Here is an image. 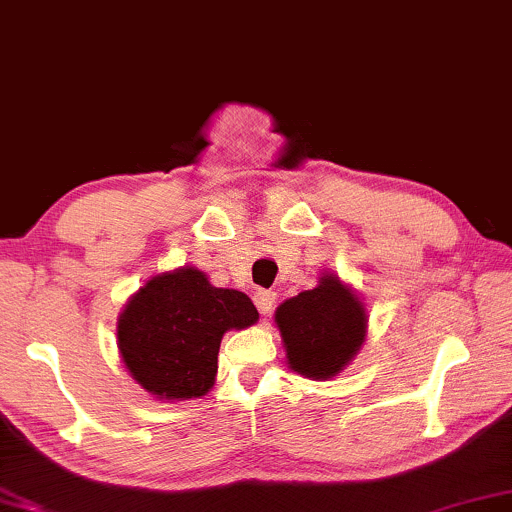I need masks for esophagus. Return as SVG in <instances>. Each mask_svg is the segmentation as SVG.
<instances>
[{"instance_id":"esophagus-1","label":"esophagus","mask_w":512,"mask_h":512,"mask_svg":"<svg viewBox=\"0 0 512 512\" xmlns=\"http://www.w3.org/2000/svg\"><path fill=\"white\" fill-rule=\"evenodd\" d=\"M274 304H276L274 292H269V290L255 292V306H257V311L262 313V316H267V313H271V309H274Z\"/></svg>"}]
</instances>
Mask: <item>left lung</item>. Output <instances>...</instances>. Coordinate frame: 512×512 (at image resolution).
<instances>
[{
	"label": "left lung",
	"instance_id": "obj_1",
	"mask_svg": "<svg viewBox=\"0 0 512 512\" xmlns=\"http://www.w3.org/2000/svg\"><path fill=\"white\" fill-rule=\"evenodd\" d=\"M274 323L285 358L309 379H332L356 358L367 335L365 304L337 274H323L313 290L285 299Z\"/></svg>",
	"mask_w": 512,
	"mask_h": 512
}]
</instances>
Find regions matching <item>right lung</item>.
Masks as SVG:
<instances>
[{
  "label": "right lung",
  "mask_w": 512,
  "mask_h": 512,
  "mask_svg": "<svg viewBox=\"0 0 512 512\" xmlns=\"http://www.w3.org/2000/svg\"><path fill=\"white\" fill-rule=\"evenodd\" d=\"M257 318L248 295L215 288L203 271H166L149 278L121 311L119 353L131 377L156 398H201L215 384L224 332Z\"/></svg>",
  "instance_id": "right-lung-1"
}]
</instances>
